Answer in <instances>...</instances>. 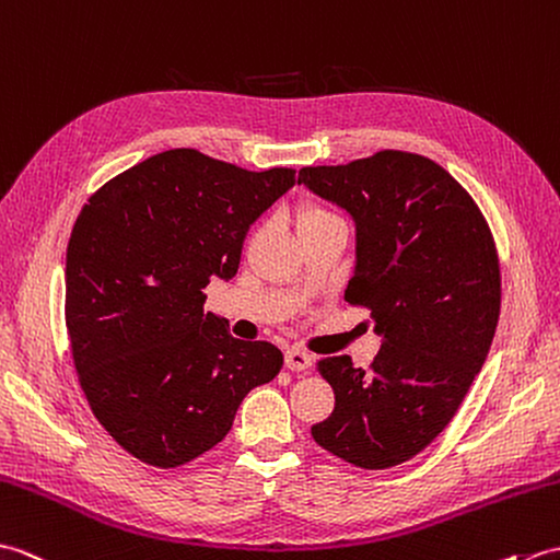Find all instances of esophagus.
<instances>
[{"mask_svg":"<svg viewBox=\"0 0 560 560\" xmlns=\"http://www.w3.org/2000/svg\"><path fill=\"white\" fill-rule=\"evenodd\" d=\"M312 364H314V357L300 350V347H290V350L284 352V366L290 371H306Z\"/></svg>","mask_w":560,"mask_h":560,"instance_id":"1","label":"esophagus"}]
</instances>
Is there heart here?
Wrapping results in <instances>:
<instances>
[{
  "mask_svg": "<svg viewBox=\"0 0 560 560\" xmlns=\"http://www.w3.org/2000/svg\"><path fill=\"white\" fill-rule=\"evenodd\" d=\"M330 220H338L330 213V210H326L318 203H304L296 208L294 225H296V232H304V230H312L318 225H326V222H330Z\"/></svg>",
  "mask_w": 560,
  "mask_h": 560,
  "instance_id": "b5f03b06",
  "label": "heart"
}]
</instances>
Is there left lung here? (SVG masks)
<instances>
[{"instance_id": "8db88e82", "label": "left lung", "mask_w": 560, "mask_h": 560, "mask_svg": "<svg viewBox=\"0 0 560 560\" xmlns=\"http://www.w3.org/2000/svg\"><path fill=\"white\" fill-rule=\"evenodd\" d=\"M300 184L354 218L345 300L383 335L366 369L347 354L320 359L335 409L312 436L354 467L402 465L448 427L489 354L501 312L491 228L465 186L417 153L302 167Z\"/></svg>"}]
</instances>
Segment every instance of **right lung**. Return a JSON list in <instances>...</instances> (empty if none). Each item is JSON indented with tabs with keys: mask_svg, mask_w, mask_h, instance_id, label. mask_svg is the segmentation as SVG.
<instances>
[{
	"mask_svg": "<svg viewBox=\"0 0 560 560\" xmlns=\"http://www.w3.org/2000/svg\"><path fill=\"white\" fill-rule=\"evenodd\" d=\"M294 184L194 148L124 170L73 222L65 318L95 419L141 463L172 469L228 436L246 393L276 378V345L232 338L203 312L240 268L248 228Z\"/></svg>",
	"mask_w": 560,
	"mask_h": 560,
	"instance_id": "obj_1",
	"label": "right lung"
}]
</instances>
